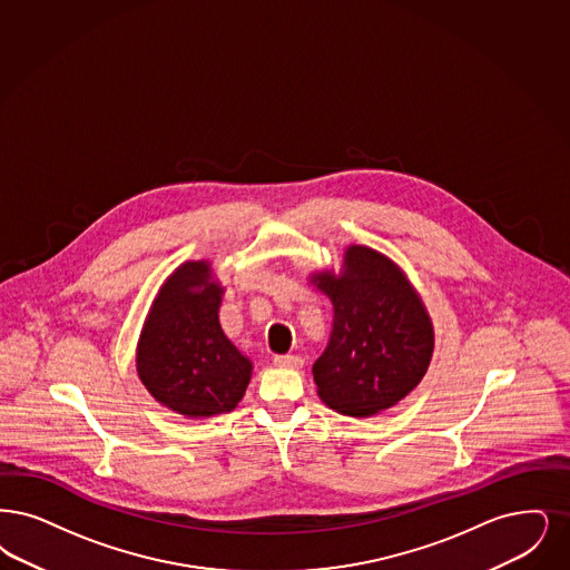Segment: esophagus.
Returning <instances> with one entry per match:
<instances>
[{
    "label": "esophagus",
    "mask_w": 570,
    "mask_h": 570,
    "mask_svg": "<svg viewBox=\"0 0 570 570\" xmlns=\"http://www.w3.org/2000/svg\"><path fill=\"white\" fill-rule=\"evenodd\" d=\"M277 366H286V368H301L303 366V356H295V354H282V356H275L274 361Z\"/></svg>",
    "instance_id": "1"
}]
</instances>
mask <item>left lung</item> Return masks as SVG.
Listing matches in <instances>:
<instances>
[{"instance_id":"1","label":"left lung","mask_w":570,"mask_h":570,"mask_svg":"<svg viewBox=\"0 0 570 570\" xmlns=\"http://www.w3.org/2000/svg\"><path fill=\"white\" fill-rule=\"evenodd\" d=\"M333 303L328 345L312 366L320 401L350 417L394 407L433 361L434 326L407 274L361 244L343 250L342 269L309 274Z\"/></svg>"}]
</instances>
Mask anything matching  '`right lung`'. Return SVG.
Masks as SVG:
<instances>
[{
    "label": "right lung",
    "instance_id": "1",
    "mask_svg": "<svg viewBox=\"0 0 570 570\" xmlns=\"http://www.w3.org/2000/svg\"><path fill=\"white\" fill-rule=\"evenodd\" d=\"M223 295L209 261H184L160 284L137 340L139 382L190 420L235 410L250 384L252 361L220 324Z\"/></svg>",
    "mask_w": 570,
    "mask_h": 570
}]
</instances>
